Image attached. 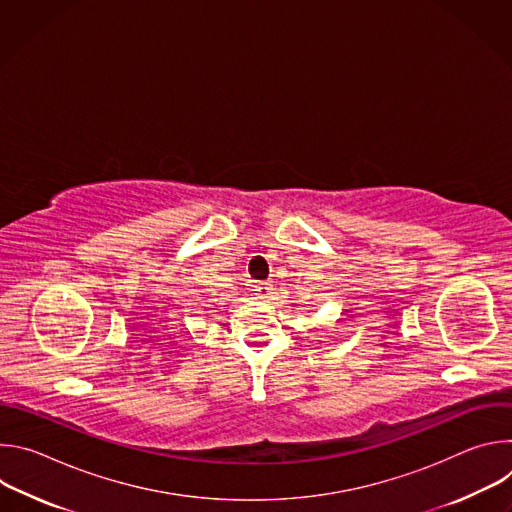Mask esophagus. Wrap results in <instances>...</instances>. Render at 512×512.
Segmentation results:
<instances>
[{
    "instance_id": "esophagus-1",
    "label": "esophagus",
    "mask_w": 512,
    "mask_h": 512,
    "mask_svg": "<svg viewBox=\"0 0 512 512\" xmlns=\"http://www.w3.org/2000/svg\"><path fill=\"white\" fill-rule=\"evenodd\" d=\"M271 287H269V283L267 281H259V283H255V289L253 291H259L261 296H267V291H269Z\"/></svg>"
}]
</instances>
